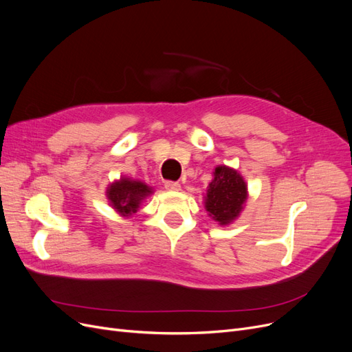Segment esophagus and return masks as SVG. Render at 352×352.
<instances>
[{
	"mask_svg": "<svg viewBox=\"0 0 352 352\" xmlns=\"http://www.w3.org/2000/svg\"><path fill=\"white\" fill-rule=\"evenodd\" d=\"M165 190H168V191H179L181 186H179V182L168 181V182H165Z\"/></svg>",
	"mask_w": 352,
	"mask_h": 352,
	"instance_id": "34e87169",
	"label": "esophagus"
}]
</instances>
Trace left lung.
<instances>
[{"instance_id":"left-lung-1","label":"left lung","mask_w":352,"mask_h":352,"mask_svg":"<svg viewBox=\"0 0 352 352\" xmlns=\"http://www.w3.org/2000/svg\"><path fill=\"white\" fill-rule=\"evenodd\" d=\"M248 197V184L241 174L232 166L217 165L204 195V207L214 221L227 226L240 216Z\"/></svg>"}]
</instances>
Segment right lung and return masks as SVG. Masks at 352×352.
Listing matches in <instances>:
<instances>
[{"instance_id": "right-lung-1", "label": "right lung", "mask_w": 352, "mask_h": 352, "mask_svg": "<svg viewBox=\"0 0 352 352\" xmlns=\"http://www.w3.org/2000/svg\"><path fill=\"white\" fill-rule=\"evenodd\" d=\"M154 194V190L140 179L120 177L106 188V198L109 206L120 217L129 219L140 210L145 198Z\"/></svg>"}]
</instances>
